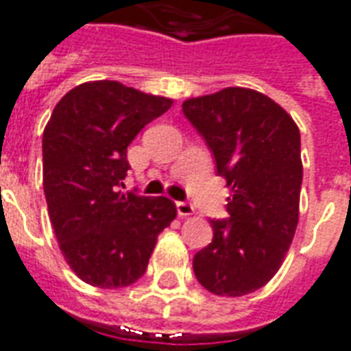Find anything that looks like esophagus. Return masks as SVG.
Here are the masks:
<instances>
[{"label": "esophagus", "mask_w": 351, "mask_h": 351, "mask_svg": "<svg viewBox=\"0 0 351 351\" xmlns=\"http://www.w3.org/2000/svg\"><path fill=\"white\" fill-rule=\"evenodd\" d=\"M176 212H178L180 217H188V215H191L195 212V208H193V204L188 201H176Z\"/></svg>", "instance_id": "obj_1"}]
</instances>
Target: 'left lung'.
Returning <instances> with one entry per match:
<instances>
[{
	"instance_id": "1",
	"label": "left lung",
	"mask_w": 351,
	"mask_h": 351,
	"mask_svg": "<svg viewBox=\"0 0 351 351\" xmlns=\"http://www.w3.org/2000/svg\"><path fill=\"white\" fill-rule=\"evenodd\" d=\"M182 111L232 189L228 217L210 219L214 238L193 256L197 281L215 295L251 294L277 274L294 240L300 130L279 104L243 87L189 98Z\"/></svg>"
}]
</instances>
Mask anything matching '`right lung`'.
Returning a JSON list of instances; mask_svg holds the SVG:
<instances>
[{
    "label": "right lung",
    "mask_w": 351,
    "mask_h": 351,
    "mask_svg": "<svg viewBox=\"0 0 351 351\" xmlns=\"http://www.w3.org/2000/svg\"><path fill=\"white\" fill-rule=\"evenodd\" d=\"M173 100L119 82L77 85L43 136V184L51 227L72 271L98 288L136 282L158 234L176 217L167 197L121 191L128 145Z\"/></svg>",
    "instance_id": "1"
}]
</instances>
